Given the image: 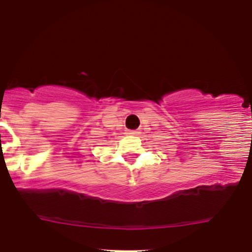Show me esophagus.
<instances>
[{
    "instance_id": "1",
    "label": "esophagus",
    "mask_w": 252,
    "mask_h": 252,
    "mask_svg": "<svg viewBox=\"0 0 252 252\" xmlns=\"http://www.w3.org/2000/svg\"><path fill=\"white\" fill-rule=\"evenodd\" d=\"M126 133H127V135H136V131H132V130H127V132H126Z\"/></svg>"
}]
</instances>
